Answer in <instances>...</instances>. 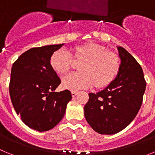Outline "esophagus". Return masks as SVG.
<instances>
[{
  "label": "esophagus",
  "instance_id": "obj_1",
  "mask_svg": "<svg viewBox=\"0 0 155 155\" xmlns=\"http://www.w3.org/2000/svg\"><path fill=\"white\" fill-rule=\"evenodd\" d=\"M77 94H78L77 91H71V95H72V97H75L77 95Z\"/></svg>",
  "mask_w": 155,
  "mask_h": 155
}]
</instances>
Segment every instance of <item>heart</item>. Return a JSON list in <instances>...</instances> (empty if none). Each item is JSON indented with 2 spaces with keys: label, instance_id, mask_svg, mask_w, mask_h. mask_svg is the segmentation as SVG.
Listing matches in <instances>:
<instances>
[{
  "label": "heart",
  "instance_id": "obj_1",
  "mask_svg": "<svg viewBox=\"0 0 155 155\" xmlns=\"http://www.w3.org/2000/svg\"><path fill=\"white\" fill-rule=\"evenodd\" d=\"M80 64L79 73L65 77L62 86L71 91L107 87L115 80L120 70V60L116 53L109 51L102 45L87 42L71 50V53L57 50L50 57V67L58 74H66L72 62Z\"/></svg>",
  "mask_w": 155,
  "mask_h": 155
}]
</instances>
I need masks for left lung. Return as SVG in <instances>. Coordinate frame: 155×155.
<instances>
[{"instance_id": "left-lung-1", "label": "left lung", "mask_w": 155, "mask_h": 155, "mask_svg": "<svg viewBox=\"0 0 155 155\" xmlns=\"http://www.w3.org/2000/svg\"><path fill=\"white\" fill-rule=\"evenodd\" d=\"M121 60L118 75L109 86L96 94L89 93L84 116L100 134H114L127 127L140 109L146 88L143 72L134 57L117 46Z\"/></svg>"}]
</instances>
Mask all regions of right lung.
Instances as JSON below:
<instances>
[{
  "mask_svg": "<svg viewBox=\"0 0 155 155\" xmlns=\"http://www.w3.org/2000/svg\"><path fill=\"white\" fill-rule=\"evenodd\" d=\"M63 46L31 48L12 65L9 93L14 109L25 125L39 132L61 122L72 98L68 90L54 91L61 81L50 67V57Z\"/></svg>",
  "mask_w": 155,
  "mask_h": 155,
  "instance_id": "add662e5",
  "label": "right lung"
}]
</instances>
